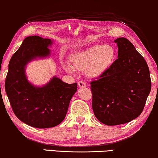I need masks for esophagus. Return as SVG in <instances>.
Instances as JSON below:
<instances>
[{
    "mask_svg": "<svg viewBox=\"0 0 158 158\" xmlns=\"http://www.w3.org/2000/svg\"><path fill=\"white\" fill-rule=\"evenodd\" d=\"M78 86L79 88H85L86 86V83H85V82L82 81H79V82H78Z\"/></svg>",
    "mask_w": 158,
    "mask_h": 158,
    "instance_id": "obj_1",
    "label": "esophagus"
}]
</instances>
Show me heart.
Masks as SVG:
<instances>
[{"label":"heart","instance_id":"1","mask_svg":"<svg viewBox=\"0 0 158 158\" xmlns=\"http://www.w3.org/2000/svg\"><path fill=\"white\" fill-rule=\"evenodd\" d=\"M115 48L110 44L91 46L74 54L70 59L71 66L64 65V69L68 73L73 69L85 72L91 79H98L112 67L116 59Z\"/></svg>","mask_w":158,"mask_h":158}]
</instances>
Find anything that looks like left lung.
Listing matches in <instances>:
<instances>
[{"label": "left lung", "mask_w": 158, "mask_h": 158, "mask_svg": "<svg viewBox=\"0 0 158 158\" xmlns=\"http://www.w3.org/2000/svg\"><path fill=\"white\" fill-rule=\"evenodd\" d=\"M114 42L118 47V58L107 72L90 83L95 117L111 126L127 123L139 116L151 90L145 59L125 38Z\"/></svg>", "instance_id": "left-lung-1"}]
</instances>
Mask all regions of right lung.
I'll list each match as a JSON object with an SVG mask.
<instances>
[{
    "instance_id": "right-lung-1",
    "label": "right lung",
    "mask_w": 158,
    "mask_h": 158,
    "mask_svg": "<svg viewBox=\"0 0 158 158\" xmlns=\"http://www.w3.org/2000/svg\"><path fill=\"white\" fill-rule=\"evenodd\" d=\"M53 41L38 35L26 37L8 64L5 81L6 94L13 112L21 122L33 127L49 128L64 120L77 84H67L54 76L45 85L34 86L26 74L33 60L51 56Z\"/></svg>"
}]
</instances>
